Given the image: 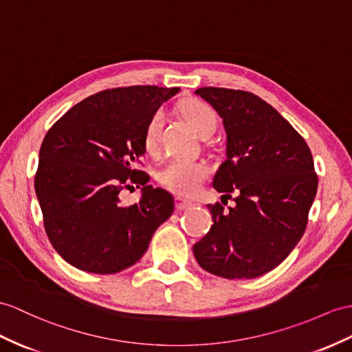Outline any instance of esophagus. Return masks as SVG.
<instances>
[{
    "mask_svg": "<svg viewBox=\"0 0 352 352\" xmlns=\"http://www.w3.org/2000/svg\"><path fill=\"white\" fill-rule=\"evenodd\" d=\"M191 206H194V203H192L191 200L182 199V197H176V209H177V210H185V209H190Z\"/></svg>",
    "mask_w": 352,
    "mask_h": 352,
    "instance_id": "esophagus-1",
    "label": "esophagus"
}]
</instances>
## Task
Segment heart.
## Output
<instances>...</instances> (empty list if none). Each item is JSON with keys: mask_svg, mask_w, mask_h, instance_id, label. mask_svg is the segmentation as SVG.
I'll use <instances>...</instances> for the list:
<instances>
[{"mask_svg": "<svg viewBox=\"0 0 352 352\" xmlns=\"http://www.w3.org/2000/svg\"><path fill=\"white\" fill-rule=\"evenodd\" d=\"M184 118L192 126V130L199 134L201 139L210 137L215 133L218 126V116L209 104L201 101H188L181 106ZM164 115L157 111L151 118V121L144 131V149L149 153L158 151V139ZM209 175V167L201 161H185L173 160L161 170L160 181L166 185L168 190L179 195H192L200 190L203 181Z\"/></svg>", "mask_w": 352, "mask_h": 352, "instance_id": "1", "label": "heart"}]
</instances>
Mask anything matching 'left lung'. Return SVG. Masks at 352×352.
<instances>
[{
    "label": "left lung",
    "instance_id": "8db88e82",
    "mask_svg": "<svg viewBox=\"0 0 352 352\" xmlns=\"http://www.w3.org/2000/svg\"><path fill=\"white\" fill-rule=\"evenodd\" d=\"M195 96L217 110L226 130V161L213 176L222 199L208 204L213 226L192 246L206 272L251 279L273 270L302 239L318 177L312 153L287 119L251 92L199 88Z\"/></svg>",
    "mask_w": 352,
    "mask_h": 352
}]
</instances>
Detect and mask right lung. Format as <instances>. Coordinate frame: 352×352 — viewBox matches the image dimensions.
Wrapping results in <instances>:
<instances>
[{
  "instance_id": "1",
  "label": "right lung",
  "mask_w": 352,
  "mask_h": 352,
  "mask_svg": "<svg viewBox=\"0 0 352 352\" xmlns=\"http://www.w3.org/2000/svg\"><path fill=\"white\" fill-rule=\"evenodd\" d=\"M179 88L126 87L77 102L43 139L36 194L50 243L73 267L110 275L131 267L175 210L162 188L133 170L144 155L151 118ZM142 185L141 200L120 204L127 177Z\"/></svg>"
}]
</instances>
